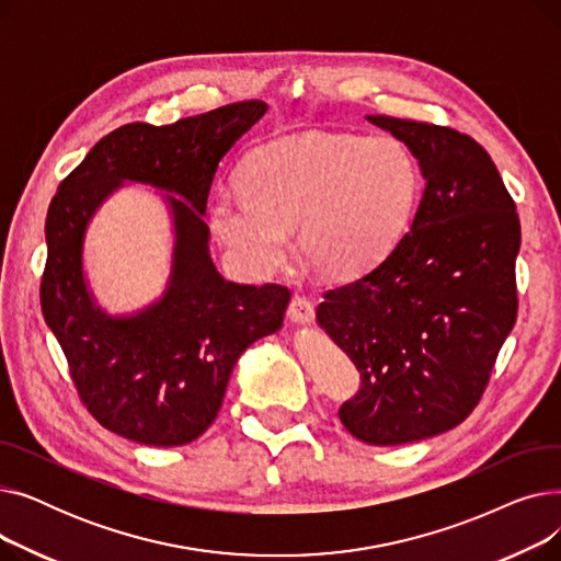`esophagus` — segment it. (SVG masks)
I'll use <instances>...</instances> for the list:
<instances>
[{
    "label": "esophagus",
    "mask_w": 561,
    "mask_h": 561,
    "mask_svg": "<svg viewBox=\"0 0 561 561\" xmlns=\"http://www.w3.org/2000/svg\"><path fill=\"white\" fill-rule=\"evenodd\" d=\"M313 302L307 300V298H293L288 309H286V316L290 322H298V325H309V322L313 320Z\"/></svg>",
    "instance_id": "esophagus-1"
}]
</instances>
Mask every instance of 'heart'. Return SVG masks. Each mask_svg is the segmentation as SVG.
Instances as JSON below:
<instances>
[{"label":"heart","instance_id":"obj_1","mask_svg":"<svg viewBox=\"0 0 561 561\" xmlns=\"http://www.w3.org/2000/svg\"><path fill=\"white\" fill-rule=\"evenodd\" d=\"M243 191L214 197L209 225L248 271L273 273L298 231L307 265L350 279L385 259L414 218L421 170L393 136L305 131L261 145Z\"/></svg>","mask_w":561,"mask_h":561}]
</instances>
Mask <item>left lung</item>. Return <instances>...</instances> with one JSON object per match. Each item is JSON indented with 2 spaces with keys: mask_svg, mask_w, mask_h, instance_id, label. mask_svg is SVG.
Returning <instances> with one entry per match:
<instances>
[{
  "mask_svg": "<svg viewBox=\"0 0 561 561\" xmlns=\"http://www.w3.org/2000/svg\"><path fill=\"white\" fill-rule=\"evenodd\" d=\"M402 140L425 180L398 245L355 282L328 290L318 325L362 373L339 416L370 446L457 427L480 402L516 300L520 222L503 176L473 138L366 115Z\"/></svg>",
  "mask_w": 561,
  "mask_h": 561,
  "instance_id": "8db88e82",
  "label": "left lung"
}]
</instances>
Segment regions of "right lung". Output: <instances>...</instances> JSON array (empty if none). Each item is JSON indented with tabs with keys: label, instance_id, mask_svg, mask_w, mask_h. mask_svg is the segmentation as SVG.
I'll use <instances>...</instances> for the list:
<instances>
[{
	"label": "right lung",
	"instance_id": "1",
	"mask_svg": "<svg viewBox=\"0 0 561 561\" xmlns=\"http://www.w3.org/2000/svg\"><path fill=\"white\" fill-rule=\"evenodd\" d=\"M265 111L268 104L250 100L165 127L125 125L85 154L49 204L45 322L88 411L136 444L172 448L204 434L218 416L236 362L284 322L288 288L225 279L204 222L220 161ZM125 183L164 191L173 261L161 299L113 317L87 284L82 245L101 204Z\"/></svg>",
	"mask_w": 561,
	"mask_h": 561
}]
</instances>
